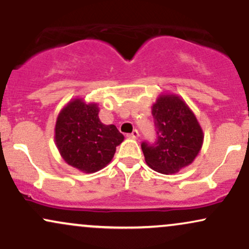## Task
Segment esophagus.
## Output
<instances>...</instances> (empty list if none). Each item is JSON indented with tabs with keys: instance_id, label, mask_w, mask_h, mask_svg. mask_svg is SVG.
<instances>
[{
	"instance_id": "1",
	"label": "esophagus",
	"mask_w": 249,
	"mask_h": 249,
	"mask_svg": "<svg viewBox=\"0 0 249 249\" xmlns=\"http://www.w3.org/2000/svg\"><path fill=\"white\" fill-rule=\"evenodd\" d=\"M139 137V132L137 130H133L132 132L127 134V138H131V139H137Z\"/></svg>"
}]
</instances>
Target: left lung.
<instances>
[{"label": "left lung", "instance_id": "8db88e82", "mask_svg": "<svg viewBox=\"0 0 249 249\" xmlns=\"http://www.w3.org/2000/svg\"><path fill=\"white\" fill-rule=\"evenodd\" d=\"M157 141L142 142L145 161L162 174L179 172L192 164L204 142V132L187 104L176 95H161L152 107Z\"/></svg>", "mask_w": 249, "mask_h": 249}]
</instances>
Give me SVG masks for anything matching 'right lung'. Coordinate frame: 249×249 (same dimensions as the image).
<instances>
[{
    "mask_svg": "<svg viewBox=\"0 0 249 249\" xmlns=\"http://www.w3.org/2000/svg\"><path fill=\"white\" fill-rule=\"evenodd\" d=\"M96 103L81 98L63 107L56 121L55 142L62 158L70 166L85 173L102 170L112 160L116 147L124 136L115 125L99 121Z\"/></svg>",
    "mask_w": 249,
    "mask_h": 249,
    "instance_id": "obj_1",
    "label": "right lung"
}]
</instances>
